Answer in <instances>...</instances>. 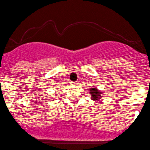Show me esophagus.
<instances>
[{"label": "esophagus", "instance_id": "obj_1", "mask_svg": "<svg viewBox=\"0 0 150 150\" xmlns=\"http://www.w3.org/2000/svg\"><path fill=\"white\" fill-rule=\"evenodd\" d=\"M72 83H73V85H78L79 84V82L76 81V82H72Z\"/></svg>", "mask_w": 150, "mask_h": 150}]
</instances>
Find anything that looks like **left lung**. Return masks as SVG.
<instances>
[{"label":"left lung","instance_id":"left-lung-1","mask_svg":"<svg viewBox=\"0 0 150 150\" xmlns=\"http://www.w3.org/2000/svg\"><path fill=\"white\" fill-rule=\"evenodd\" d=\"M90 93L91 95V99L94 101H99L101 99V94L102 92L99 91L97 88H91L89 89Z\"/></svg>","mask_w":150,"mask_h":150}]
</instances>
